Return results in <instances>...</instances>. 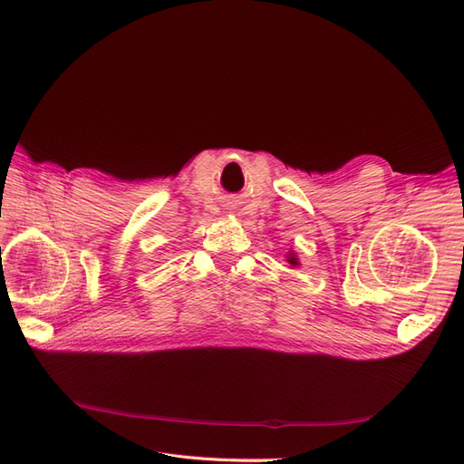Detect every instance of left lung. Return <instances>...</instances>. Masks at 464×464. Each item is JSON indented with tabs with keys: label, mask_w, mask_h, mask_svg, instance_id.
Segmentation results:
<instances>
[{
	"label": "left lung",
	"mask_w": 464,
	"mask_h": 464,
	"mask_svg": "<svg viewBox=\"0 0 464 464\" xmlns=\"http://www.w3.org/2000/svg\"><path fill=\"white\" fill-rule=\"evenodd\" d=\"M286 261L292 265V266H298L300 263H298V257L294 256V254H288V257H286Z\"/></svg>",
	"instance_id": "obj_1"
}]
</instances>
